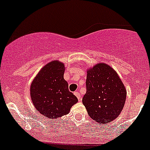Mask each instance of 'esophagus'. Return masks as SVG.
Masks as SVG:
<instances>
[{
  "mask_svg": "<svg viewBox=\"0 0 150 150\" xmlns=\"http://www.w3.org/2000/svg\"><path fill=\"white\" fill-rule=\"evenodd\" d=\"M74 94H75V96H76L77 98H78V100H81L82 98H81V95H80L79 92H74Z\"/></svg>",
  "mask_w": 150,
  "mask_h": 150,
  "instance_id": "esophagus-1",
  "label": "esophagus"
}]
</instances>
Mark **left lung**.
<instances>
[{
  "instance_id": "obj_1",
  "label": "left lung",
  "mask_w": 150,
  "mask_h": 150,
  "mask_svg": "<svg viewBox=\"0 0 150 150\" xmlns=\"http://www.w3.org/2000/svg\"><path fill=\"white\" fill-rule=\"evenodd\" d=\"M83 105L92 119L109 124L121 114L127 90L115 71L106 64H97L87 71Z\"/></svg>"
}]
</instances>
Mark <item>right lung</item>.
Returning <instances> with one entry per match:
<instances>
[{
  "label": "right lung",
  "mask_w": 150,
  "mask_h": 150,
  "mask_svg": "<svg viewBox=\"0 0 150 150\" xmlns=\"http://www.w3.org/2000/svg\"><path fill=\"white\" fill-rule=\"evenodd\" d=\"M64 68L63 63L52 61L41 69L31 84V98L35 107L50 119L67 115L78 102L64 79Z\"/></svg>",
  "instance_id": "right-lung-1"
}]
</instances>
